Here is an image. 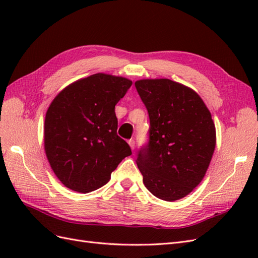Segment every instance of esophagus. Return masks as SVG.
<instances>
[{
    "mask_svg": "<svg viewBox=\"0 0 258 258\" xmlns=\"http://www.w3.org/2000/svg\"><path fill=\"white\" fill-rule=\"evenodd\" d=\"M128 144L130 145V147H131V150L134 151L135 150V147H136V142H135V140L134 139H130L129 141H128Z\"/></svg>",
    "mask_w": 258,
    "mask_h": 258,
    "instance_id": "obj_1",
    "label": "esophagus"
}]
</instances>
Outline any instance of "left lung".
<instances>
[{
	"label": "left lung",
	"instance_id": "8db88e82",
	"mask_svg": "<svg viewBox=\"0 0 258 258\" xmlns=\"http://www.w3.org/2000/svg\"><path fill=\"white\" fill-rule=\"evenodd\" d=\"M150 116V140L137 165L155 197L175 201L205 177L216 144L215 124L196 91L168 79L135 83Z\"/></svg>",
	"mask_w": 258,
	"mask_h": 258
}]
</instances>
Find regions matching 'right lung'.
Returning <instances> with one entry per match:
<instances>
[{
    "label": "right lung",
    "mask_w": 258,
    "mask_h": 258,
    "mask_svg": "<svg viewBox=\"0 0 258 258\" xmlns=\"http://www.w3.org/2000/svg\"><path fill=\"white\" fill-rule=\"evenodd\" d=\"M132 82L97 73L76 81L52 100L44 123L49 165L68 188L87 194L105 185L119 162L131 155L117 136L115 105Z\"/></svg>",
    "instance_id": "obj_1"
}]
</instances>
